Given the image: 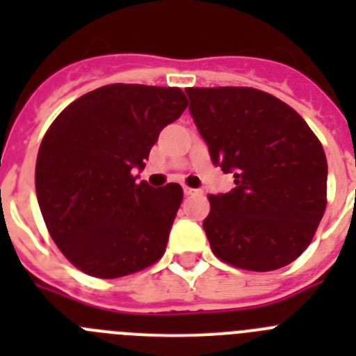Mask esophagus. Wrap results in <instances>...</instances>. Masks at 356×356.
<instances>
[{
    "label": "esophagus",
    "mask_w": 356,
    "mask_h": 356,
    "mask_svg": "<svg viewBox=\"0 0 356 356\" xmlns=\"http://www.w3.org/2000/svg\"><path fill=\"white\" fill-rule=\"evenodd\" d=\"M185 196H193V194H201L200 188H191V187H184Z\"/></svg>",
    "instance_id": "esophagus-1"
}]
</instances>
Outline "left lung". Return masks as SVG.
Wrapping results in <instances>:
<instances>
[{
    "label": "left lung",
    "mask_w": 356,
    "mask_h": 356,
    "mask_svg": "<svg viewBox=\"0 0 356 356\" xmlns=\"http://www.w3.org/2000/svg\"><path fill=\"white\" fill-rule=\"evenodd\" d=\"M210 159L235 187L210 194L203 221L213 254L248 271H275L312 242L326 209L328 163L305 119L251 87L185 89Z\"/></svg>",
    "instance_id": "1"
}]
</instances>
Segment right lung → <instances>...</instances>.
I'll list each match as a JSON object with an SVG mask.
<instances>
[{
    "mask_svg": "<svg viewBox=\"0 0 356 356\" xmlns=\"http://www.w3.org/2000/svg\"><path fill=\"white\" fill-rule=\"evenodd\" d=\"M187 105L178 87L112 83L78 97L46 131L37 201L58 250L85 275L119 278L162 259L184 191L137 184L134 172Z\"/></svg>",
    "mask_w": 356,
    "mask_h": 356,
    "instance_id": "1",
    "label": "right lung"
}]
</instances>
